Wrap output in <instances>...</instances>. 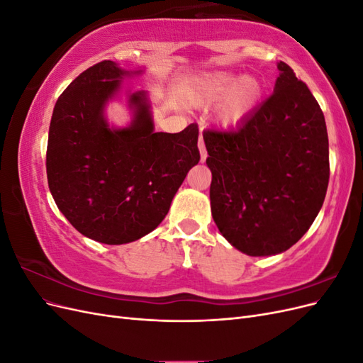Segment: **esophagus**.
<instances>
[{"mask_svg": "<svg viewBox=\"0 0 363 363\" xmlns=\"http://www.w3.org/2000/svg\"><path fill=\"white\" fill-rule=\"evenodd\" d=\"M199 148H200V155H201V162H204L207 157V151H206V145H204V140H203L201 135H200V140H199Z\"/></svg>", "mask_w": 363, "mask_h": 363, "instance_id": "1", "label": "esophagus"}]
</instances>
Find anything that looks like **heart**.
Listing matches in <instances>:
<instances>
[{
  "label": "heart",
  "instance_id": "1",
  "mask_svg": "<svg viewBox=\"0 0 363 363\" xmlns=\"http://www.w3.org/2000/svg\"><path fill=\"white\" fill-rule=\"evenodd\" d=\"M260 83L255 77L239 79L230 72H212L196 79L188 89V101L194 106L211 104L227 95L219 116L223 123L233 124L242 119L259 100Z\"/></svg>",
  "mask_w": 363,
  "mask_h": 363
}]
</instances>
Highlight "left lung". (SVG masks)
I'll return each instance as SVG.
<instances>
[{"instance_id": "1", "label": "left lung", "mask_w": 363, "mask_h": 363, "mask_svg": "<svg viewBox=\"0 0 363 363\" xmlns=\"http://www.w3.org/2000/svg\"><path fill=\"white\" fill-rule=\"evenodd\" d=\"M274 92L233 130H204L211 207L221 235L248 256L298 242L321 211L330 164L324 113L279 62Z\"/></svg>"}]
</instances>
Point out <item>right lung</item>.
<instances>
[{
  "instance_id": "1",
  "label": "right lung",
  "mask_w": 363,
  "mask_h": 363,
  "mask_svg": "<svg viewBox=\"0 0 363 363\" xmlns=\"http://www.w3.org/2000/svg\"><path fill=\"white\" fill-rule=\"evenodd\" d=\"M140 72L112 60L96 63L63 91L51 116L47 177L52 199L74 228L107 245L152 232L200 162L199 125L156 133L145 91L128 94V127H108L106 104L125 75Z\"/></svg>"
}]
</instances>
